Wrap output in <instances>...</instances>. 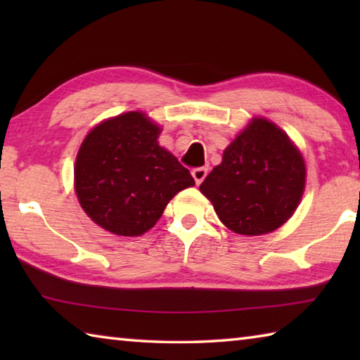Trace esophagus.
I'll use <instances>...</instances> for the list:
<instances>
[{"mask_svg":"<svg viewBox=\"0 0 360 360\" xmlns=\"http://www.w3.org/2000/svg\"><path fill=\"white\" fill-rule=\"evenodd\" d=\"M206 174H208V169H206V168H195V169H192V176H193V179H195V184H197V186L202 184L203 179L206 178Z\"/></svg>","mask_w":360,"mask_h":360,"instance_id":"1","label":"esophagus"}]
</instances>
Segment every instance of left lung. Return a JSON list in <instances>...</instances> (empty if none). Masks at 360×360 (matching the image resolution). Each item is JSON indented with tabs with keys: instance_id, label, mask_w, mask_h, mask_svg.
Wrapping results in <instances>:
<instances>
[{
	"instance_id": "left-lung-1",
	"label": "left lung",
	"mask_w": 360,
	"mask_h": 360,
	"mask_svg": "<svg viewBox=\"0 0 360 360\" xmlns=\"http://www.w3.org/2000/svg\"><path fill=\"white\" fill-rule=\"evenodd\" d=\"M303 157L273 122L255 117L212 168L200 191L225 227L240 235H264L294 214L304 191Z\"/></svg>"
}]
</instances>
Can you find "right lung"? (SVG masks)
Wrapping results in <instances>:
<instances>
[{"label": "right lung", "mask_w": 360, "mask_h": 360, "mask_svg": "<svg viewBox=\"0 0 360 360\" xmlns=\"http://www.w3.org/2000/svg\"><path fill=\"white\" fill-rule=\"evenodd\" d=\"M160 127L130 111L108 119L79 148L75 188L95 224L120 236L152 229L169 200L195 181L172 152L158 146Z\"/></svg>", "instance_id": "add662e5"}]
</instances>
